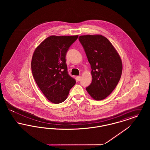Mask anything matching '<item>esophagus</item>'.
<instances>
[{
  "label": "esophagus",
  "mask_w": 150,
  "mask_h": 150,
  "mask_svg": "<svg viewBox=\"0 0 150 150\" xmlns=\"http://www.w3.org/2000/svg\"><path fill=\"white\" fill-rule=\"evenodd\" d=\"M81 76H76V80H78V81H80V80H81Z\"/></svg>",
  "instance_id": "34e87169"
}]
</instances>
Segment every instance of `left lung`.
<instances>
[{
    "mask_svg": "<svg viewBox=\"0 0 150 150\" xmlns=\"http://www.w3.org/2000/svg\"><path fill=\"white\" fill-rule=\"evenodd\" d=\"M92 69V81L86 90L94 100L105 99L115 89L121 78V58L112 44L101 35L79 37Z\"/></svg>",
    "mask_w": 150,
    "mask_h": 150,
    "instance_id": "obj_1",
    "label": "left lung"
}]
</instances>
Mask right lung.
Wrapping results in <instances>:
<instances>
[{
	"label": "right lung",
	"mask_w": 150,
	"mask_h": 150,
	"mask_svg": "<svg viewBox=\"0 0 150 150\" xmlns=\"http://www.w3.org/2000/svg\"><path fill=\"white\" fill-rule=\"evenodd\" d=\"M78 35L50 36L36 48L31 60L34 78L45 97L59 103L76 83L67 71L66 55Z\"/></svg>",
	"instance_id": "1"
}]
</instances>
